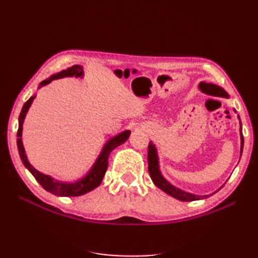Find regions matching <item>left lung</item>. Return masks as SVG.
I'll use <instances>...</instances> for the list:
<instances>
[{"label":"left lung","instance_id":"8db88e82","mask_svg":"<svg viewBox=\"0 0 258 258\" xmlns=\"http://www.w3.org/2000/svg\"><path fill=\"white\" fill-rule=\"evenodd\" d=\"M199 87L203 92L207 93V94L216 95V97L228 98V93H226L223 89H221V87L217 85L208 84V83L202 82L199 84ZM242 148H243V135L241 133V152H242ZM148 169H149L151 180L154 181L155 184L158 186L159 189L165 191L166 194H168L169 196H172V197H174V198L182 200V202H195V200L207 198V196H196L192 194H187V192H184L180 189H176L175 186L169 184V183L166 181L163 176H161V174L159 172L158 157H157L156 148L151 142L149 143V146H148Z\"/></svg>","mask_w":258,"mask_h":258}]
</instances>
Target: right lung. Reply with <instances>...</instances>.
Returning a JSON list of instances; mask_svg holds the SVG:
<instances>
[{
  "label": "right lung",
  "instance_id": "1",
  "mask_svg": "<svg viewBox=\"0 0 258 258\" xmlns=\"http://www.w3.org/2000/svg\"><path fill=\"white\" fill-rule=\"evenodd\" d=\"M82 75H83V68L81 66L75 64V66L68 68L66 71H62L58 74H55L53 76H51L49 80L43 81L40 84V87L45 86L53 80H59V78L71 77V76L80 77ZM34 99L35 97H32L29 100H27V101L25 102L23 109H21V112L19 116V128H18V133H17V137H18V139H17V146H18L20 158L23 160L26 168H28V171L33 174V176L35 178H36V181L40 183V184L44 187L46 191H49L52 195L60 196V197H78V196H82L84 194H87V192L92 191L93 189H95V187L99 186L100 183L102 182V178L104 176V174H106L107 167H108V157L110 155V152L115 149L116 147L123 145L126 140L128 139L131 132L130 131H125V132H121L120 134L117 135V137L109 140L107 145L104 146L101 155L99 156L98 160L95 161L92 169H91L89 174H87L85 177H83L82 180L74 183L59 182L56 180H53L51 176L42 174L38 172L37 169H35L33 166L29 164L27 157L25 155L23 141H21V132H23V123H24L25 116L26 113H27L28 108L30 107V104H32Z\"/></svg>",
  "mask_w": 258,
  "mask_h": 258
}]
</instances>
